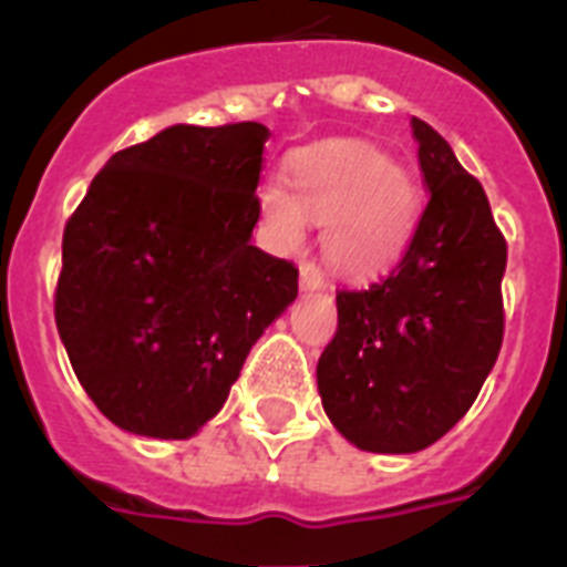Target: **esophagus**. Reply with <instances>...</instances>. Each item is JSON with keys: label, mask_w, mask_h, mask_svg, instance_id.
I'll list each match as a JSON object with an SVG mask.
<instances>
[{"label": "esophagus", "mask_w": 567, "mask_h": 567, "mask_svg": "<svg viewBox=\"0 0 567 567\" xmlns=\"http://www.w3.org/2000/svg\"><path fill=\"white\" fill-rule=\"evenodd\" d=\"M300 288L302 291H320V288H327V276H323V270L315 261H302L300 265Z\"/></svg>", "instance_id": "34e87169"}]
</instances>
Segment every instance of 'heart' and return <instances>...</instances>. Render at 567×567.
<instances>
[{"label": "heart", "instance_id": "b5f03b06", "mask_svg": "<svg viewBox=\"0 0 567 567\" xmlns=\"http://www.w3.org/2000/svg\"><path fill=\"white\" fill-rule=\"evenodd\" d=\"M267 238L293 247L301 217L323 223V249L347 274H379L403 256L417 226V182L371 144L336 141L291 155L285 188L258 190Z\"/></svg>", "mask_w": 567, "mask_h": 567}]
</instances>
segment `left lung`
Masks as SVG:
<instances>
[{
    "instance_id": "1",
    "label": "left lung",
    "mask_w": 567,
    "mask_h": 567,
    "mask_svg": "<svg viewBox=\"0 0 567 567\" xmlns=\"http://www.w3.org/2000/svg\"><path fill=\"white\" fill-rule=\"evenodd\" d=\"M412 128L430 203L385 279L336 293L318 362L329 421L371 453H417L453 430L503 344L506 238L447 141L417 117Z\"/></svg>"
}]
</instances>
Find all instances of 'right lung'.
<instances>
[{"instance_id": "add662e5", "label": "right lung", "mask_w": 567, "mask_h": 567, "mask_svg": "<svg viewBox=\"0 0 567 567\" xmlns=\"http://www.w3.org/2000/svg\"><path fill=\"white\" fill-rule=\"evenodd\" d=\"M261 123L171 126L120 150L64 226L55 323L120 430L190 439L220 412L300 270L249 244Z\"/></svg>"}]
</instances>
